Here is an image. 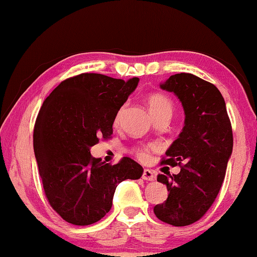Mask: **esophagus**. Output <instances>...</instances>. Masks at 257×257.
<instances>
[{"instance_id":"1","label":"esophagus","mask_w":257,"mask_h":257,"mask_svg":"<svg viewBox=\"0 0 257 257\" xmlns=\"http://www.w3.org/2000/svg\"><path fill=\"white\" fill-rule=\"evenodd\" d=\"M142 178L146 181H153L155 180V175L153 173V171L150 170V169H144Z\"/></svg>"}]
</instances>
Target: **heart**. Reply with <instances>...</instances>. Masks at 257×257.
I'll return each instance as SVG.
<instances>
[{"label": "heart", "mask_w": 257, "mask_h": 257, "mask_svg": "<svg viewBox=\"0 0 257 257\" xmlns=\"http://www.w3.org/2000/svg\"><path fill=\"white\" fill-rule=\"evenodd\" d=\"M147 104H149L150 111L153 116H158L160 114H164V113H169L171 114L172 110H173V103L170 98H169L167 95L164 94H153L147 98ZM124 107L122 106L118 111L115 115V120L114 122L118 123L121 116L123 114ZM152 149V146H143V147H138V149L134 150V153L136 154V156L138 159L141 160H146L149 158V152Z\"/></svg>", "instance_id": "b5f03b06"}]
</instances>
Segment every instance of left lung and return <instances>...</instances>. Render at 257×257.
Masks as SVG:
<instances>
[{"mask_svg":"<svg viewBox=\"0 0 257 257\" xmlns=\"http://www.w3.org/2000/svg\"><path fill=\"white\" fill-rule=\"evenodd\" d=\"M160 87L179 98L185 125L161 162L178 164L181 170L158 176L169 195L154 206V213L165 223L185 227L201 219L219 194L232 153V128L222 95L211 82L182 72Z\"/></svg>","mask_w":257,"mask_h":257,"instance_id":"1","label":"left lung"}]
</instances>
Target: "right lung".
I'll return each instance as SVG.
<instances>
[{
  "label": "right lung",
  "instance_id": "right-lung-1",
  "mask_svg": "<svg viewBox=\"0 0 257 257\" xmlns=\"http://www.w3.org/2000/svg\"><path fill=\"white\" fill-rule=\"evenodd\" d=\"M138 81L81 73L61 82L38 112L34 152L45 196L69 223L97 222L111 210L116 186L143 175L127 156L108 164L90 155L99 138H111L116 113Z\"/></svg>",
  "mask_w": 257,
  "mask_h": 257
}]
</instances>
